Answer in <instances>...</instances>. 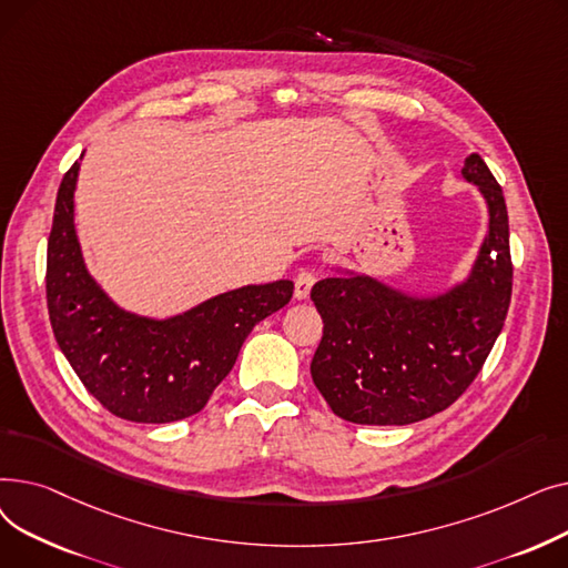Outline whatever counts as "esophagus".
<instances>
[{
	"instance_id": "1",
	"label": "esophagus",
	"mask_w": 568,
	"mask_h": 568,
	"mask_svg": "<svg viewBox=\"0 0 568 568\" xmlns=\"http://www.w3.org/2000/svg\"><path fill=\"white\" fill-rule=\"evenodd\" d=\"M313 285H315V274L311 272V268H302V272L296 274V278H294V296H296V300H308Z\"/></svg>"
}]
</instances>
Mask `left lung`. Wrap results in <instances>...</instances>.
<instances>
[{
  "label": "left lung",
  "instance_id": "1",
  "mask_svg": "<svg viewBox=\"0 0 568 568\" xmlns=\"http://www.w3.org/2000/svg\"><path fill=\"white\" fill-rule=\"evenodd\" d=\"M463 176L481 189L490 230L469 281L437 300H412L368 276H332L311 290L324 332L311 362L336 416L405 426L456 403L481 373L511 304L509 214L479 154Z\"/></svg>",
  "mask_w": 568,
  "mask_h": 568
}]
</instances>
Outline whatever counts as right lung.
Masks as SVG:
<instances>
[{
  "mask_svg": "<svg viewBox=\"0 0 568 568\" xmlns=\"http://www.w3.org/2000/svg\"><path fill=\"white\" fill-rule=\"evenodd\" d=\"M78 170L80 161L59 184L48 236L45 300L57 345L84 389L119 419H186L227 377L253 326L292 300L294 283L232 290L163 322L116 308L82 262L73 225Z\"/></svg>",
  "mask_w": 568,
  "mask_h": 568,
  "instance_id": "1",
  "label": "right lung"
}]
</instances>
